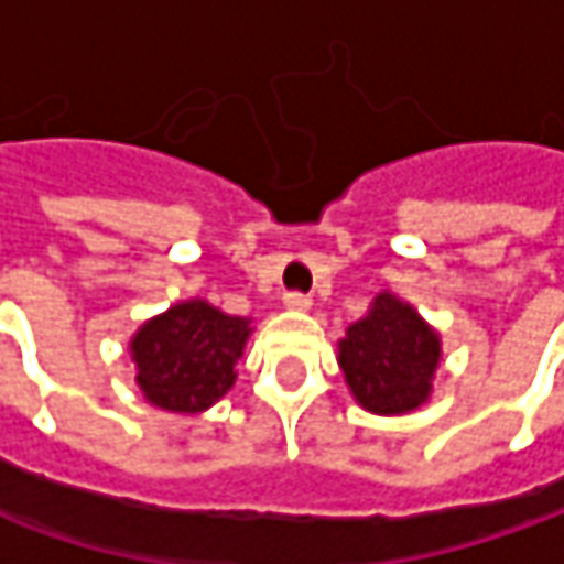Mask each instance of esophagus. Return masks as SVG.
<instances>
[{"label": "esophagus", "instance_id": "34e87169", "mask_svg": "<svg viewBox=\"0 0 564 564\" xmlns=\"http://www.w3.org/2000/svg\"><path fill=\"white\" fill-rule=\"evenodd\" d=\"M311 294H304V292H289L285 294V307L289 311H297V314H304V311H311Z\"/></svg>", "mask_w": 564, "mask_h": 564}]
</instances>
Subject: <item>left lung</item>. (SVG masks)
I'll use <instances>...</instances> for the list:
<instances>
[{
  "label": "left lung",
  "instance_id": "1",
  "mask_svg": "<svg viewBox=\"0 0 564 564\" xmlns=\"http://www.w3.org/2000/svg\"><path fill=\"white\" fill-rule=\"evenodd\" d=\"M440 358V336L411 304L389 292L379 294L338 341V364L351 395L360 408L386 417L408 414L430 399Z\"/></svg>",
  "mask_w": 564,
  "mask_h": 564
}]
</instances>
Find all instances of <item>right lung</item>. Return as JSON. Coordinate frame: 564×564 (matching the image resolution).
I'll return each mask as SVG.
<instances>
[{"instance_id": "add662e5", "label": "right lung", "mask_w": 564, "mask_h": 564, "mask_svg": "<svg viewBox=\"0 0 564 564\" xmlns=\"http://www.w3.org/2000/svg\"><path fill=\"white\" fill-rule=\"evenodd\" d=\"M248 336L250 319L206 301H182L147 319L131 338L143 399L178 414L206 411L235 386Z\"/></svg>"}]
</instances>
